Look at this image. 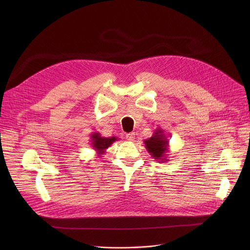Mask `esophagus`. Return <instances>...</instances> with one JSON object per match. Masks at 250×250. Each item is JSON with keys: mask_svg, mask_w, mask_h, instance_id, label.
<instances>
[{"mask_svg": "<svg viewBox=\"0 0 250 250\" xmlns=\"http://www.w3.org/2000/svg\"><path fill=\"white\" fill-rule=\"evenodd\" d=\"M126 139L128 140V141H134L135 139H136V134L134 133V132H132V133H128V134H126Z\"/></svg>", "mask_w": 250, "mask_h": 250, "instance_id": "1", "label": "esophagus"}]
</instances>
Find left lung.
<instances>
[{
    "label": "left lung",
    "mask_w": 250,
    "mask_h": 250,
    "mask_svg": "<svg viewBox=\"0 0 250 250\" xmlns=\"http://www.w3.org/2000/svg\"><path fill=\"white\" fill-rule=\"evenodd\" d=\"M145 147L149 154L156 161L166 162L169 151V141L164 134V130L160 127L155 129L153 136L144 141Z\"/></svg>",
    "instance_id": "1"
}]
</instances>
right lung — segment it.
<instances>
[{
    "label": "right lung",
    "instance_id": "right-lung-1",
    "mask_svg": "<svg viewBox=\"0 0 250 250\" xmlns=\"http://www.w3.org/2000/svg\"><path fill=\"white\" fill-rule=\"evenodd\" d=\"M90 138H91V141H90L91 146L97 152L96 154L98 157H102V155H104L106 150L118 139L116 137L105 138V137H102L99 133L91 134Z\"/></svg>",
    "mask_w": 250,
    "mask_h": 250
}]
</instances>
